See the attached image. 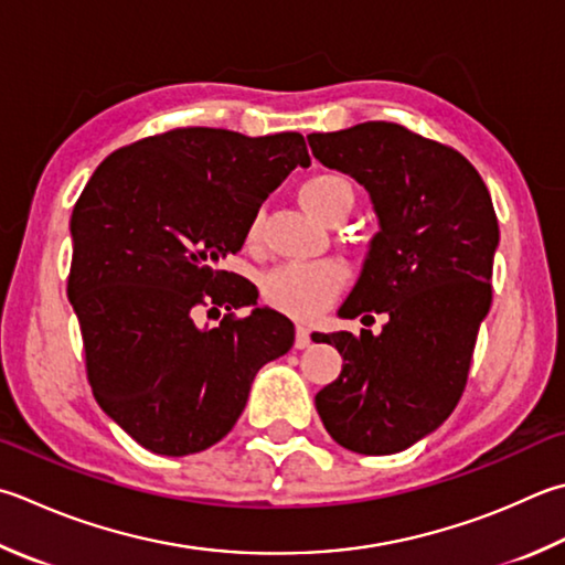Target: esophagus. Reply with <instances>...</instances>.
I'll return each mask as SVG.
<instances>
[{
	"label": "esophagus",
	"mask_w": 565,
	"mask_h": 565,
	"mask_svg": "<svg viewBox=\"0 0 565 565\" xmlns=\"http://www.w3.org/2000/svg\"><path fill=\"white\" fill-rule=\"evenodd\" d=\"M312 344V339H310V327L307 324H297V332H295V347L297 349H307Z\"/></svg>",
	"instance_id": "esophagus-1"
}]
</instances>
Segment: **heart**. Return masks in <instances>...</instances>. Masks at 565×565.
Segmentation results:
<instances>
[{
    "instance_id": "b5f03b06",
    "label": "heart",
    "mask_w": 565,
    "mask_h": 565,
    "mask_svg": "<svg viewBox=\"0 0 565 565\" xmlns=\"http://www.w3.org/2000/svg\"><path fill=\"white\" fill-rule=\"evenodd\" d=\"M300 204L317 218H327L337 209H351L354 191L344 177L317 174L297 191ZM260 218L248 226V243L258 241ZM347 282V268L339 260L287 263L263 278V297L275 310L290 317H315L334 300Z\"/></svg>"
}]
</instances>
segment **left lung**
<instances>
[{
	"label": "left lung",
	"instance_id": "left-lung-1",
	"mask_svg": "<svg viewBox=\"0 0 565 565\" xmlns=\"http://www.w3.org/2000/svg\"><path fill=\"white\" fill-rule=\"evenodd\" d=\"M307 142L324 167L369 191L379 218L339 317L388 315L381 334H317L344 364L315 406L342 448L401 452L438 430L465 391L492 305V196L460 152L396 122L312 132Z\"/></svg>",
	"mask_w": 565,
	"mask_h": 565
}]
</instances>
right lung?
<instances>
[{"mask_svg":"<svg viewBox=\"0 0 565 565\" xmlns=\"http://www.w3.org/2000/svg\"><path fill=\"white\" fill-rule=\"evenodd\" d=\"M305 137L182 127L113 152L71 216L68 300L98 406L157 455L211 448L236 425L260 366L290 351L295 324L270 307L216 327L201 315L255 305L221 270Z\"/></svg>","mask_w":565,"mask_h":565,"instance_id":"add662e5","label":"right lung"}]
</instances>
